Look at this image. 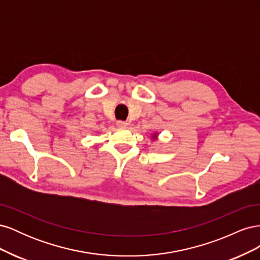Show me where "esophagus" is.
<instances>
[{
  "label": "esophagus",
  "instance_id": "34e87169",
  "mask_svg": "<svg viewBox=\"0 0 260 260\" xmlns=\"http://www.w3.org/2000/svg\"><path fill=\"white\" fill-rule=\"evenodd\" d=\"M117 127L118 128H127L128 127V122L127 121H122V120L117 121Z\"/></svg>",
  "mask_w": 260,
  "mask_h": 260
}]
</instances>
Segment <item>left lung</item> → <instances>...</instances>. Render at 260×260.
I'll return each instance as SVG.
<instances>
[{"mask_svg":"<svg viewBox=\"0 0 260 260\" xmlns=\"http://www.w3.org/2000/svg\"><path fill=\"white\" fill-rule=\"evenodd\" d=\"M157 138H158V133H157V132H154L153 135L151 136V139H152V140H157Z\"/></svg>","mask_w":260,"mask_h":260,"instance_id":"8db88e82","label":"left lung"}]
</instances>
